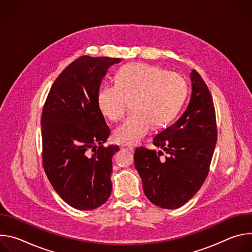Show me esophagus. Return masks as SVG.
Returning a JSON list of instances; mask_svg holds the SVG:
<instances>
[{
	"label": "esophagus",
	"mask_w": 252,
	"mask_h": 252,
	"mask_svg": "<svg viewBox=\"0 0 252 252\" xmlns=\"http://www.w3.org/2000/svg\"><path fill=\"white\" fill-rule=\"evenodd\" d=\"M121 149L123 151H126V152H133V148L132 147H127V146H122Z\"/></svg>",
	"instance_id": "esophagus-1"
}]
</instances>
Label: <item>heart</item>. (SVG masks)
<instances>
[{"label": "heart", "instance_id": "obj_1", "mask_svg": "<svg viewBox=\"0 0 252 252\" xmlns=\"http://www.w3.org/2000/svg\"><path fill=\"white\" fill-rule=\"evenodd\" d=\"M187 94V83L176 73L146 63H130L118 73L116 83L104 84L97 94V106L103 117L120 121L128 102L132 115L114 131V140L133 146L153 129L170 122Z\"/></svg>", "mask_w": 252, "mask_h": 252}]
</instances>
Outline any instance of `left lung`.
<instances>
[{"label": "left lung", "mask_w": 252, "mask_h": 252, "mask_svg": "<svg viewBox=\"0 0 252 252\" xmlns=\"http://www.w3.org/2000/svg\"><path fill=\"white\" fill-rule=\"evenodd\" d=\"M189 76L191 94L187 110L154 137V145L160 151L139 147L134 153V165L146 196L165 209L181 207L198 191L218 140L211 94L195 69ZM163 152L165 160L159 158Z\"/></svg>", "instance_id": "left-lung-1"}]
</instances>
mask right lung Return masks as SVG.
<instances>
[{"label":"right lung","instance_id":"1","mask_svg":"<svg viewBox=\"0 0 252 252\" xmlns=\"http://www.w3.org/2000/svg\"><path fill=\"white\" fill-rule=\"evenodd\" d=\"M121 59L83 56L53 84L42 114L43 163L57 193L70 206L92 210L112 192L113 157L103 147L110 128L97 106L101 80Z\"/></svg>","mask_w":252,"mask_h":252}]
</instances>
